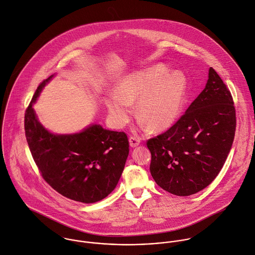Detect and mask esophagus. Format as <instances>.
<instances>
[{
    "mask_svg": "<svg viewBox=\"0 0 255 255\" xmlns=\"http://www.w3.org/2000/svg\"><path fill=\"white\" fill-rule=\"evenodd\" d=\"M129 143H130V146H131V147L135 148V147H137L138 145H140L141 139H140V138H137V137H134V136H131V137L129 138Z\"/></svg>",
    "mask_w": 255,
    "mask_h": 255,
    "instance_id": "1",
    "label": "esophagus"
}]
</instances>
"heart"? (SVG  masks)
I'll list each match as a JSON object with an SVG mask.
<instances>
[{"label":"heart","mask_w":255,"mask_h":255,"mask_svg":"<svg viewBox=\"0 0 255 255\" xmlns=\"http://www.w3.org/2000/svg\"><path fill=\"white\" fill-rule=\"evenodd\" d=\"M185 91V79L177 72L167 73L163 65H156L124 77L115 94L106 101L114 126H125L132 115V103L137 102V115L154 130L171 126L178 117Z\"/></svg>","instance_id":"heart-1"}]
</instances>
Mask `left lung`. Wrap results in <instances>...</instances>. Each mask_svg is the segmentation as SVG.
<instances>
[{"label": "left lung", "mask_w": 255, "mask_h": 255, "mask_svg": "<svg viewBox=\"0 0 255 255\" xmlns=\"http://www.w3.org/2000/svg\"><path fill=\"white\" fill-rule=\"evenodd\" d=\"M236 108L221 77L209 69L202 93L164 133L147 141L150 171L163 190L189 196L207 187L221 171L236 132Z\"/></svg>", "instance_id": "1"}]
</instances>
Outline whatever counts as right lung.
<instances>
[{
    "mask_svg": "<svg viewBox=\"0 0 255 255\" xmlns=\"http://www.w3.org/2000/svg\"><path fill=\"white\" fill-rule=\"evenodd\" d=\"M53 76L43 81L25 110L24 131L32 157L43 179L61 195L95 203L116 187L129 153L124 132L91 125L83 132L54 135L37 120L32 108Z\"/></svg>",
    "mask_w": 255,
    "mask_h": 255,
    "instance_id": "right-lung-1",
    "label": "right lung"
}]
</instances>
